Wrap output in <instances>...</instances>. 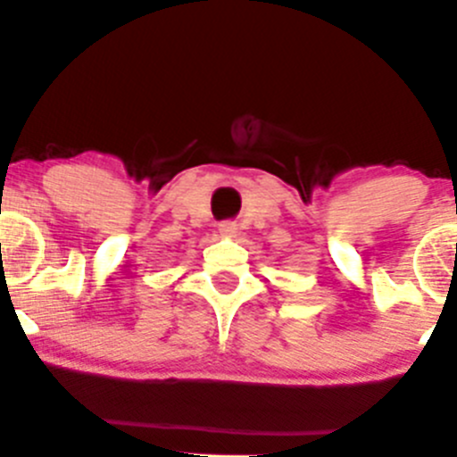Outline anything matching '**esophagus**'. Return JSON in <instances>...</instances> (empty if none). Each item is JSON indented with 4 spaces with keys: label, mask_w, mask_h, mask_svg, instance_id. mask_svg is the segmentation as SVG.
<instances>
[{
    "label": "esophagus",
    "mask_w": 457,
    "mask_h": 457,
    "mask_svg": "<svg viewBox=\"0 0 457 457\" xmlns=\"http://www.w3.org/2000/svg\"><path fill=\"white\" fill-rule=\"evenodd\" d=\"M219 234L225 238H234L238 234V225L232 223V220H225V223L219 225Z\"/></svg>",
    "instance_id": "esophagus-1"
}]
</instances>
